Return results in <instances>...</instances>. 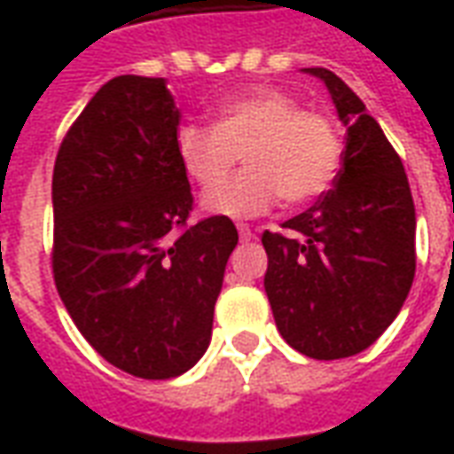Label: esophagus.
Returning <instances> with one entry per match:
<instances>
[{
	"label": "esophagus",
	"instance_id": "obj_1",
	"mask_svg": "<svg viewBox=\"0 0 454 454\" xmlns=\"http://www.w3.org/2000/svg\"><path fill=\"white\" fill-rule=\"evenodd\" d=\"M238 233H240V240H253L255 238L253 228L247 226V223H238Z\"/></svg>",
	"mask_w": 454,
	"mask_h": 454
}]
</instances>
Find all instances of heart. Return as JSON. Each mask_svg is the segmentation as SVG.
<instances>
[{"instance_id":"1","label":"heart","mask_w":454,"mask_h":454,"mask_svg":"<svg viewBox=\"0 0 454 454\" xmlns=\"http://www.w3.org/2000/svg\"><path fill=\"white\" fill-rule=\"evenodd\" d=\"M175 148L189 177L211 187L204 211L228 218L260 216L279 197L286 207L309 204L333 184L342 162L335 121L299 109L294 94L279 87H253L228 99L214 112V126L184 123ZM240 154L248 168L222 183Z\"/></svg>"}]
</instances>
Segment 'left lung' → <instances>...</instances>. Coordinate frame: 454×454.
<instances>
[{
  "mask_svg": "<svg viewBox=\"0 0 454 454\" xmlns=\"http://www.w3.org/2000/svg\"><path fill=\"white\" fill-rule=\"evenodd\" d=\"M321 77L345 123L342 168L314 207L265 231V292L279 333L314 360H340L377 340L416 275V208L396 150L357 94Z\"/></svg>",
  "mask_w": 454,
  "mask_h": 454,
  "instance_id": "8db88e82",
  "label": "left lung"
}]
</instances>
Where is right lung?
Segmentation results:
<instances>
[{
    "label": "right lung",
    "mask_w": 454,
    "mask_h": 454,
    "mask_svg": "<svg viewBox=\"0 0 454 454\" xmlns=\"http://www.w3.org/2000/svg\"><path fill=\"white\" fill-rule=\"evenodd\" d=\"M179 109L162 77L104 84L53 169V277L94 350L140 380H169L207 352L238 231L187 226L194 204L175 148Z\"/></svg>",
    "instance_id": "add662e5"
}]
</instances>
